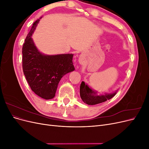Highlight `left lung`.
<instances>
[{"mask_svg": "<svg viewBox=\"0 0 149 149\" xmlns=\"http://www.w3.org/2000/svg\"><path fill=\"white\" fill-rule=\"evenodd\" d=\"M117 91H118L112 93H105L102 95H99L96 91L92 89L88 84L82 81L80 86L79 94L81 98L84 103L88 105H95L110 100L116 95Z\"/></svg>", "mask_w": 149, "mask_h": 149, "instance_id": "8db88e82", "label": "left lung"}]
</instances>
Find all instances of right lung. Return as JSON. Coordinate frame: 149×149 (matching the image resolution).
I'll use <instances>...</instances> for the list:
<instances>
[{"label":"right lung","instance_id":"right-lung-1","mask_svg":"<svg viewBox=\"0 0 149 149\" xmlns=\"http://www.w3.org/2000/svg\"><path fill=\"white\" fill-rule=\"evenodd\" d=\"M41 19L34 22L25 38L22 47V67L31 89L42 98L51 100L55 97L63 76L74 70L73 55H47L38 51L31 37Z\"/></svg>","mask_w":149,"mask_h":149}]
</instances>
